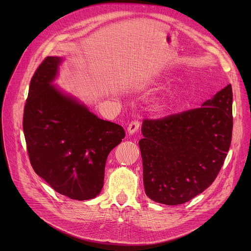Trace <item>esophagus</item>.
<instances>
[{
    "label": "esophagus",
    "instance_id": "1",
    "mask_svg": "<svg viewBox=\"0 0 251 251\" xmlns=\"http://www.w3.org/2000/svg\"><path fill=\"white\" fill-rule=\"evenodd\" d=\"M139 125H140V122L138 120L131 121V123L127 127V130H128L129 134H134L135 132H137V130L139 128Z\"/></svg>",
    "mask_w": 251,
    "mask_h": 251
}]
</instances>
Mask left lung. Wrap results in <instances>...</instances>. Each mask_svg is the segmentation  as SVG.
I'll return each instance as SVG.
<instances>
[{
  "mask_svg": "<svg viewBox=\"0 0 251 251\" xmlns=\"http://www.w3.org/2000/svg\"><path fill=\"white\" fill-rule=\"evenodd\" d=\"M232 102L228 84L201 108L143 121L139 148L151 201L181 204L212 185L231 146Z\"/></svg>",
  "mask_w": 251,
  "mask_h": 251,
  "instance_id": "obj_1",
  "label": "left lung"
}]
</instances>
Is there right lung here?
<instances>
[{"instance_id": "add662e5", "label": "right lung", "mask_w": 251, "mask_h": 251, "mask_svg": "<svg viewBox=\"0 0 251 251\" xmlns=\"http://www.w3.org/2000/svg\"><path fill=\"white\" fill-rule=\"evenodd\" d=\"M61 62L59 57H47L35 70L23 132L34 172L58 193L87 201L100 192L107 157L125 131L51 85Z\"/></svg>"}]
</instances>
